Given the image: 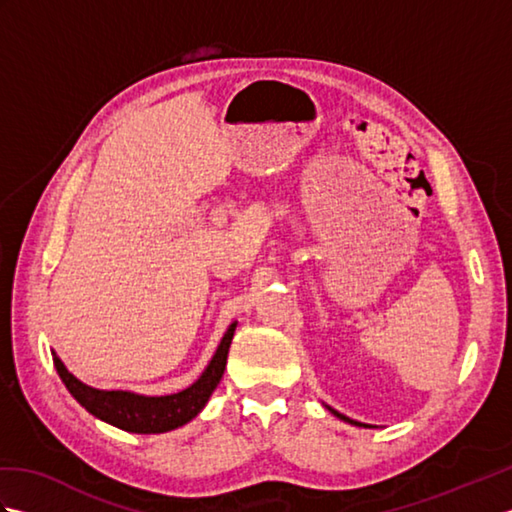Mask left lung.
<instances>
[{
  "label": "left lung",
  "mask_w": 512,
  "mask_h": 512,
  "mask_svg": "<svg viewBox=\"0 0 512 512\" xmlns=\"http://www.w3.org/2000/svg\"><path fill=\"white\" fill-rule=\"evenodd\" d=\"M330 411H334V409H330ZM334 416H339L341 420H345V422H352V424H358V427H363V424L361 422H356V420H350V418H345L343 416V413H339V411H334Z\"/></svg>",
  "instance_id": "1"
}]
</instances>
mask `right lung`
<instances>
[{
  "label": "right lung",
  "mask_w": 512,
  "mask_h": 512,
  "mask_svg": "<svg viewBox=\"0 0 512 512\" xmlns=\"http://www.w3.org/2000/svg\"><path fill=\"white\" fill-rule=\"evenodd\" d=\"M233 332L235 323H231V328L226 330L220 347H217L215 356L211 358V363L204 369L202 376L195 380L191 387L171 396L149 398L129 394V391L92 389L88 385H83L81 380H76L57 356H54V367H57L63 385L68 387L70 394L79 400L92 416L110 422L123 431L165 433L182 427V424H187L191 418L198 416L202 407L206 405V400L211 398L213 389L220 383V378L224 374Z\"/></svg>",
  "instance_id": "obj_1"
}]
</instances>
